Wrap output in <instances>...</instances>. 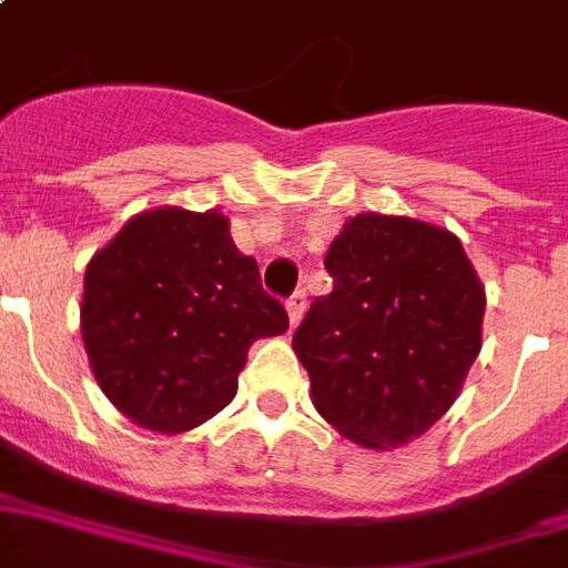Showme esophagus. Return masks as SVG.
<instances>
[{
    "mask_svg": "<svg viewBox=\"0 0 568 568\" xmlns=\"http://www.w3.org/2000/svg\"><path fill=\"white\" fill-rule=\"evenodd\" d=\"M304 310H307V293H304V290H295V293L287 298V313H290V324H293V327L302 322Z\"/></svg>",
    "mask_w": 568,
    "mask_h": 568,
    "instance_id": "esophagus-1",
    "label": "esophagus"
}]
</instances>
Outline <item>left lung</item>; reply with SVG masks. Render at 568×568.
Instances as JSON below:
<instances>
[{"label": "left lung", "mask_w": 568, "mask_h": 568, "mask_svg": "<svg viewBox=\"0 0 568 568\" xmlns=\"http://www.w3.org/2000/svg\"><path fill=\"white\" fill-rule=\"evenodd\" d=\"M324 270L333 293L293 333L313 405L358 445L410 443L457 399L486 290L448 230L376 212L344 224Z\"/></svg>", "instance_id": "1"}]
</instances>
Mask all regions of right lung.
Wrapping results in <instances>:
<instances>
[{"label": "right lung", "instance_id": "right-lung-1", "mask_svg": "<svg viewBox=\"0 0 568 568\" xmlns=\"http://www.w3.org/2000/svg\"><path fill=\"white\" fill-rule=\"evenodd\" d=\"M80 318L103 394L163 434L224 410L250 344L290 327L255 258L237 252L230 221L178 206L132 217L97 252Z\"/></svg>", "mask_w": 568, "mask_h": 568}]
</instances>
